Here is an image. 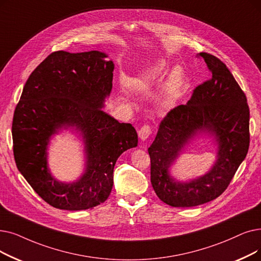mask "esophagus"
Wrapping results in <instances>:
<instances>
[{
    "mask_svg": "<svg viewBox=\"0 0 261 261\" xmlns=\"http://www.w3.org/2000/svg\"><path fill=\"white\" fill-rule=\"evenodd\" d=\"M150 134H151V127L147 123H145L144 126H142V128L139 130V137L142 141L148 139Z\"/></svg>",
    "mask_w": 261,
    "mask_h": 261,
    "instance_id": "1",
    "label": "esophagus"
}]
</instances>
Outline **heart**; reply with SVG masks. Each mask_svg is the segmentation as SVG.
Instances as JSON below:
<instances>
[{
	"instance_id": "1",
	"label": "heart",
	"mask_w": 261,
	"mask_h": 261,
	"mask_svg": "<svg viewBox=\"0 0 261 261\" xmlns=\"http://www.w3.org/2000/svg\"><path fill=\"white\" fill-rule=\"evenodd\" d=\"M164 64L156 65L154 68L147 73L142 80L139 82V86L144 92H148V90L152 87V85L161 77V75L164 72ZM180 96V82H179V77L177 75L173 79L172 82L169 83L165 94L163 97L159 101V107H160L161 110L167 111L169 109H172L177 99Z\"/></svg>"
}]
</instances>
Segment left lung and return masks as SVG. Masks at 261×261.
Wrapping results in <instances>:
<instances>
[{"label":"left lung","instance_id":"obj_1","mask_svg":"<svg viewBox=\"0 0 261 261\" xmlns=\"http://www.w3.org/2000/svg\"><path fill=\"white\" fill-rule=\"evenodd\" d=\"M212 76L196 86L187 105L169 111L148 148L150 180L158 197L172 207H194L219 197L227 189L250 147V109L246 96L220 59L201 52ZM198 129L213 133L218 160L205 176L184 184L168 175V167Z\"/></svg>","mask_w":261,"mask_h":261}]
</instances>
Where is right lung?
<instances>
[{"mask_svg":"<svg viewBox=\"0 0 261 261\" xmlns=\"http://www.w3.org/2000/svg\"><path fill=\"white\" fill-rule=\"evenodd\" d=\"M105 53L56 51L29 76L15 109L14 156L19 172L33 190L54 208L92 209L103 202L113 188L118 156L138 146L130 123L100 111L111 93L114 64ZM67 124L84 132L88 167L70 185L56 181L47 172L45 149L50 135Z\"/></svg>","mask_w":261,"mask_h":261,"instance_id":"right-lung-1","label":"right lung"}]
</instances>
